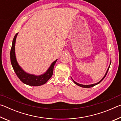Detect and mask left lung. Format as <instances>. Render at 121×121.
I'll return each mask as SVG.
<instances>
[{
    "instance_id": "1",
    "label": "left lung",
    "mask_w": 121,
    "mask_h": 121,
    "mask_svg": "<svg viewBox=\"0 0 121 121\" xmlns=\"http://www.w3.org/2000/svg\"><path fill=\"white\" fill-rule=\"evenodd\" d=\"M110 64H111V60H110V65H109V67H108V69H107V71H106V73H105V75H104V76L103 77H102V78L101 79V80H100L99 82H98L97 83L92 84H90V85H83V84H79V83H77V82H75L74 80H73V79L72 78H71V79H72V80L73 81V83H74L75 84H76L77 85L79 86H81V87H84V88H90V87H92L94 86H95V85H96L98 84H99V83H100V82H101L104 79V78H105V77H106V75H107V72H108V70H109V67H110Z\"/></svg>"
}]
</instances>
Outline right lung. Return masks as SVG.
<instances>
[{"mask_svg": "<svg viewBox=\"0 0 121 121\" xmlns=\"http://www.w3.org/2000/svg\"><path fill=\"white\" fill-rule=\"evenodd\" d=\"M17 35L18 33L15 35L13 38L11 53H10L11 64L14 71H15L17 76L20 79V81L25 84L29 86H38L45 84L52 76L54 65L56 64L58 59H56V60L53 61L51 63L48 70L44 73H42V74L39 75H36L26 73L21 68V66L18 63L17 60H16L15 46L16 39Z\"/></svg>", "mask_w": 121, "mask_h": 121, "instance_id": "add662e5", "label": "right lung"}]
</instances>
